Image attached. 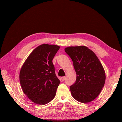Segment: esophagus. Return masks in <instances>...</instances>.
<instances>
[{
    "instance_id": "34e87169",
    "label": "esophagus",
    "mask_w": 122,
    "mask_h": 122,
    "mask_svg": "<svg viewBox=\"0 0 122 122\" xmlns=\"http://www.w3.org/2000/svg\"><path fill=\"white\" fill-rule=\"evenodd\" d=\"M65 79H66V77H61V80L62 81H64Z\"/></svg>"
}]
</instances>
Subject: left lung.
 Instances as JSON below:
<instances>
[{"label": "left lung", "mask_w": 122, "mask_h": 122, "mask_svg": "<svg viewBox=\"0 0 122 122\" xmlns=\"http://www.w3.org/2000/svg\"><path fill=\"white\" fill-rule=\"evenodd\" d=\"M71 57L76 73L75 83L70 87L73 97L81 103L96 98L105 81V73L94 52L84 46L69 47L65 49Z\"/></svg>", "instance_id": "left-lung-1"}]
</instances>
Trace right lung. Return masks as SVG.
Masks as SVG:
<instances>
[{
    "instance_id": "obj_1",
    "label": "right lung",
    "mask_w": 122,
    "mask_h": 122,
    "mask_svg": "<svg viewBox=\"0 0 122 122\" xmlns=\"http://www.w3.org/2000/svg\"><path fill=\"white\" fill-rule=\"evenodd\" d=\"M60 48L47 44L40 45L29 55L21 69L22 89L36 104H47L55 96L60 81L55 74L52 60Z\"/></svg>"
}]
</instances>
